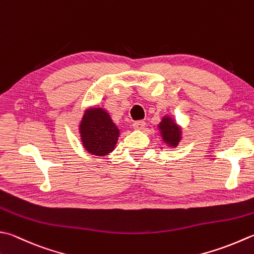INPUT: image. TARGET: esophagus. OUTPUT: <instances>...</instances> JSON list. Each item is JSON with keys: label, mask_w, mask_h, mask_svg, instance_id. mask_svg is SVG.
Instances as JSON below:
<instances>
[{"label": "esophagus", "mask_w": 254, "mask_h": 254, "mask_svg": "<svg viewBox=\"0 0 254 254\" xmlns=\"http://www.w3.org/2000/svg\"><path fill=\"white\" fill-rule=\"evenodd\" d=\"M144 127H145V122L144 121H136L133 123L134 130H143Z\"/></svg>", "instance_id": "esophagus-1"}]
</instances>
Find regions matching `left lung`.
Here are the masks:
<instances>
[{"label": "left lung", "instance_id": "left-lung-1", "mask_svg": "<svg viewBox=\"0 0 254 254\" xmlns=\"http://www.w3.org/2000/svg\"><path fill=\"white\" fill-rule=\"evenodd\" d=\"M157 130L162 142L170 148L177 147L183 140L182 126H180L175 119L168 116V114L162 117V120L157 126Z\"/></svg>", "mask_w": 254, "mask_h": 254}]
</instances>
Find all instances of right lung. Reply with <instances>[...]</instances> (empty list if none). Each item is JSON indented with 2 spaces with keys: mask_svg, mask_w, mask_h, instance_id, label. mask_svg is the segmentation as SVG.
Wrapping results in <instances>:
<instances>
[{
  "mask_svg": "<svg viewBox=\"0 0 254 254\" xmlns=\"http://www.w3.org/2000/svg\"><path fill=\"white\" fill-rule=\"evenodd\" d=\"M80 142L84 150L94 156H107L114 151L120 136V128L112 121L106 109L89 107L78 124Z\"/></svg>",
  "mask_w": 254,
  "mask_h": 254,
  "instance_id": "1",
  "label": "right lung"
}]
</instances>
